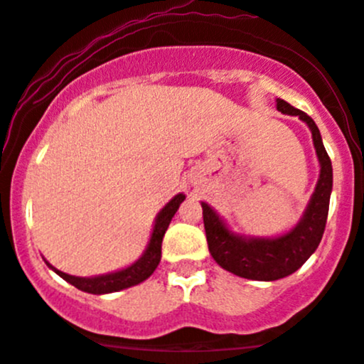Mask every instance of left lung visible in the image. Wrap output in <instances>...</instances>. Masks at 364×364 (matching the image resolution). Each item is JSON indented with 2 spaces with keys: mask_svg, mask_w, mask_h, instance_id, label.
<instances>
[{
  "mask_svg": "<svg viewBox=\"0 0 364 364\" xmlns=\"http://www.w3.org/2000/svg\"><path fill=\"white\" fill-rule=\"evenodd\" d=\"M277 109L284 114L298 116L308 124L320 161L318 183L296 228L277 237H245L229 231L210 205L202 202L203 225L212 258L228 272L252 281H277L294 274L318 248L328 215L332 162L323 147L318 127L306 112L296 109L282 99H277Z\"/></svg>",
  "mask_w": 364,
  "mask_h": 364,
  "instance_id": "8db88e82",
  "label": "left lung"
}]
</instances>
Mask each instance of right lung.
<instances>
[{
  "label": "right lung",
  "mask_w": 364,
  "mask_h": 364,
  "mask_svg": "<svg viewBox=\"0 0 364 364\" xmlns=\"http://www.w3.org/2000/svg\"><path fill=\"white\" fill-rule=\"evenodd\" d=\"M185 200V195L179 193L174 196L173 200L159 212L156 217V224H154L152 236H150L149 246L145 250L144 255L136 260L135 263L127 267V269L118 270V272L106 274V275H97V277H75V275L65 274L61 270L54 269L51 263H48L49 269H53L60 277L65 279L66 282H70L77 289L90 292V294H107V292H116L121 289H127V287L136 286V284L144 282L145 279H149L154 274V270L157 269L159 262H161V250H162V237H164L166 231H168L171 219H173L176 210L181 205V202Z\"/></svg>",
  "instance_id": "right-lung-1"
}]
</instances>
